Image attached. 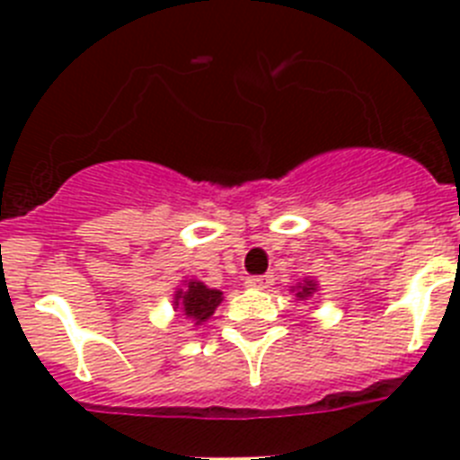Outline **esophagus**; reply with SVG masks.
I'll list each match as a JSON object with an SVG mask.
<instances>
[{
  "mask_svg": "<svg viewBox=\"0 0 460 460\" xmlns=\"http://www.w3.org/2000/svg\"><path fill=\"white\" fill-rule=\"evenodd\" d=\"M274 283V274H260V276H249L246 279V286L255 288V290H265Z\"/></svg>",
  "mask_w": 460,
  "mask_h": 460,
  "instance_id": "obj_1",
  "label": "esophagus"
}]
</instances>
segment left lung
<instances>
[{"mask_svg": "<svg viewBox=\"0 0 460 460\" xmlns=\"http://www.w3.org/2000/svg\"><path fill=\"white\" fill-rule=\"evenodd\" d=\"M299 288H302V290L296 292V296H299V299H304V296H308L313 290H315V283H313V280H304V286H299Z\"/></svg>", "mask_w": 460, "mask_h": 460, "instance_id": "left-lung-1", "label": "left lung"}]
</instances>
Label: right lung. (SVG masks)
I'll use <instances>...</instances> for the list:
<instances>
[{
	"label": "right lung",
	"mask_w": 460,
	"mask_h": 460,
	"mask_svg": "<svg viewBox=\"0 0 460 460\" xmlns=\"http://www.w3.org/2000/svg\"><path fill=\"white\" fill-rule=\"evenodd\" d=\"M221 304V292L202 286L200 280H189V286L174 295V306L181 308L186 318L195 320V324L205 323L211 313Z\"/></svg>",
	"instance_id": "obj_1"
}]
</instances>
